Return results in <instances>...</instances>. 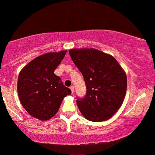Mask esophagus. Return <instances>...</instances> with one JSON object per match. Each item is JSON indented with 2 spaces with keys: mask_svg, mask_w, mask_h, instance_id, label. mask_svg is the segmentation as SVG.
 I'll use <instances>...</instances> for the list:
<instances>
[{
  "mask_svg": "<svg viewBox=\"0 0 155 155\" xmlns=\"http://www.w3.org/2000/svg\"><path fill=\"white\" fill-rule=\"evenodd\" d=\"M70 89H71V92L73 93V92L74 91V86H71V87H70Z\"/></svg>",
  "mask_w": 155,
  "mask_h": 155,
  "instance_id": "1",
  "label": "esophagus"
}]
</instances>
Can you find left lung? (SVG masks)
<instances>
[{
  "mask_svg": "<svg viewBox=\"0 0 155 155\" xmlns=\"http://www.w3.org/2000/svg\"><path fill=\"white\" fill-rule=\"evenodd\" d=\"M69 54L87 88L86 95L76 100L80 111L91 121L110 119L124 99L127 86L124 71L112 56L94 48L71 49Z\"/></svg>",
  "mask_w": 155,
  "mask_h": 155,
  "instance_id": "obj_1",
  "label": "left lung"
}]
</instances>
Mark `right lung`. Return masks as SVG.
<instances>
[{
  "label": "right lung",
  "mask_w": 155,
  "mask_h": 155,
  "mask_svg": "<svg viewBox=\"0 0 155 155\" xmlns=\"http://www.w3.org/2000/svg\"><path fill=\"white\" fill-rule=\"evenodd\" d=\"M66 51L48 53L34 58L21 70L17 90L21 104L29 114L48 120L59 109L64 98L71 94L59 76L54 74Z\"/></svg>",
  "instance_id": "right-lung-1"
}]
</instances>
